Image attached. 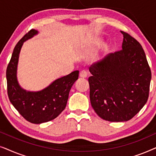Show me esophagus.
<instances>
[{"mask_svg":"<svg viewBox=\"0 0 156 156\" xmlns=\"http://www.w3.org/2000/svg\"><path fill=\"white\" fill-rule=\"evenodd\" d=\"M87 76H88V73L86 70H82L80 73V76L81 78H87Z\"/></svg>","mask_w":156,"mask_h":156,"instance_id":"34e87169","label":"esophagus"}]
</instances>
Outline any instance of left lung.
I'll return each mask as SVG.
<instances>
[{
    "instance_id": "obj_1",
    "label": "left lung",
    "mask_w": 156,
    "mask_h": 156,
    "mask_svg": "<svg viewBox=\"0 0 156 156\" xmlns=\"http://www.w3.org/2000/svg\"><path fill=\"white\" fill-rule=\"evenodd\" d=\"M122 50L89 67L91 104L100 118L112 122L131 119L148 99L151 71L140 44L129 33Z\"/></svg>"
}]
</instances>
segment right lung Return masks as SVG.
<instances>
[{"label": "right lung", "instance_id": "obj_1", "mask_svg": "<svg viewBox=\"0 0 156 156\" xmlns=\"http://www.w3.org/2000/svg\"><path fill=\"white\" fill-rule=\"evenodd\" d=\"M38 33L32 29L15 47L6 69L8 95L16 110L29 122L39 124L57 118L65 109L72 85L77 80L79 71L57 79L39 91H27L21 88L17 80L19 54L23 42Z\"/></svg>", "mask_w": 156, "mask_h": 156}]
</instances>
